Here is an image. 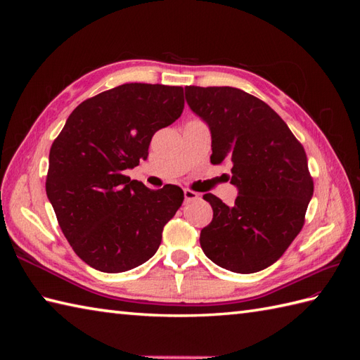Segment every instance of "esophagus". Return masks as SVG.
Masks as SVG:
<instances>
[{
    "label": "esophagus",
    "mask_w": 360,
    "mask_h": 360,
    "mask_svg": "<svg viewBox=\"0 0 360 360\" xmlns=\"http://www.w3.org/2000/svg\"><path fill=\"white\" fill-rule=\"evenodd\" d=\"M184 201L186 202H189V201H193V200H198L200 198V195L197 193V192H193V191H191V189H184Z\"/></svg>",
    "instance_id": "obj_1"
}]
</instances>
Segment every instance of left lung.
Listing matches in <instances>:
<instances>
[{
	"mask_svg": "<svg viewBox=\"0 0 360 360\" xmlns=\"http://www.w3.org/2000/svg\"><path fill=\"white\" fill-rule=\"evenodd\" d=\"M186 102L209 124L212 163H233V205L212 193L213 221L200 243L214 264L255 274L278 261L300 233L314 193L307 153L288 126L255 96L233 86L189 85Z\"/></svg>",
	"mask_w": 360,
	"mask_h": 360,
	"instance_id": "1",
	"label": "left lung"
}]
</instances>
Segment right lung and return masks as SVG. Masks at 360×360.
Here are the masks:
<instances>
[{"label": "right lung", "instance_id": "1", "mask_svg": "<svg viewBox=\"0 0 360 360\" xmlns=\"http://www.w3.org/2000/svg\"><path fill=\"white\" fill-rule=\"evenodd\" d=\"M181 86L123 84L84 101L49 151L46 195L75 254L105 274L156 254L183 191H151L124 171L148 156L159 129L181 115Z\"/></svg>", "mask_w": 360, "mask_h": 360}]
</instances>
